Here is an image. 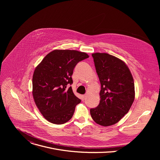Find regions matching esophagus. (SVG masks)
Listing matches in <instances>:
<instances>
[{"instance_id":"34e87169","label":"esophagus","mask_w":160,"mask_h":160,"mask_svg":"<svg viewBox=\"0 0 160 160\" xmlns=\"http://www.w3.org/2000/svg\"><path fill=\"white\" fill-rule=\"evenodd\" d=\"M86 97H87V94H84L82 96V99L83 100H85L86 99Z\"/></svg>"}]
</instances>
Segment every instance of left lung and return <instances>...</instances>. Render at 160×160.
Returning <instances> with one entry per match:
<instances>
[{"label": "left lung", "mask_w": 160, "mask_h": 160, "mask_svg": "<svg viewBox=\"0 0 160 160\" xmlns=\"http://www.w3.org/2000/svg\"><path fill=\"white\" fill-rule=\"evenodd\" d=\"M96 72L101 89L100 102L91 108V117L102 126L112 125L127 114L135 99L134 82L127 64L107 53H94Z\"/></svg>", "instance_id": "left-lung-1"}]
</instances>
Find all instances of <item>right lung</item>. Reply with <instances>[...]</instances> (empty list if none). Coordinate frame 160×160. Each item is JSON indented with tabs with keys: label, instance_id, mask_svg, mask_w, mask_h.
<instances>
[{
	"label": "right lung",
	"instance_id": "right-lung-1",
	"mask_svg": "<svg viewBox=\"0 0 160 160\" xmlns=\"http://www.w3.org/2000/svg\"><path fill=\"white\" fill-rule=\"evenodd\" d=\"M85 52L74 50H54L36 67L32 78L33 97L43 117L60 125L73 117L81 102L74 94L72 76L77 64L88 58Z\"/></svg>",
	"mask_w": 160,
	"mask_h": 160
}]
</instances>
